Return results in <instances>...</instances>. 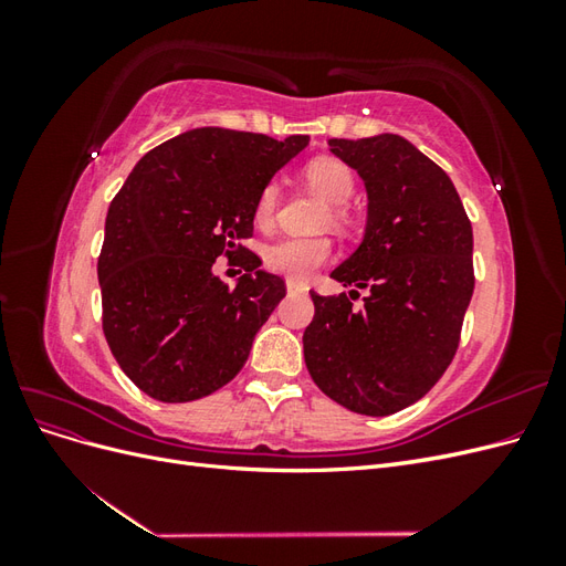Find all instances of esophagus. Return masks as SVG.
Here are the masks:
<instances>
[{
    "mask_svg": "<svg viewBox=\"0 0 566 566\" xmlns=\"http://www.w3.org/2000/svg\"><path fill=\"white\" fill-rule=\"evenodd\" d=\"M285 285H287V293L290 295H293V293H306V290H310V287H306L304 283H297V281H285Z\"/></svg>",
    "mask_w": 566,
    "mask_h": 566,
    "instance_id": "esophagus-1",
    "label": "esophagus"
}]
</instances>
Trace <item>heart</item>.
I'll use <instances>...</instances> for the list:
<instances>
[{
  "instance_id": "heart-1",
  "label": "heart",
  "mask_w": 566,
  "mask_h": 566,
  "mask_svg": "<svg viewBox=\"0 0 566 566\" xmlns=\"http://www.w3.org/2000/svg\"><path fill=\"white\" fill-rule=\"evenodd\" d=\"M304 181L306 186L316 191L323 200L333 202L331 212L325 214V221L333 227H349L352 224V210L349 198L356 191V175L354 169L337 158H316L304 167ZM281 202V188L276 181H266L260 193H256L252 219L260 229H269L276 219ZM333 256V241L328 235H287L281 241L266 245L264 250V266L273 273L290 281H306L314 276V271L323 266Z\"/></svg>"
}]
</instances>
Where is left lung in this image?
Instances as JSON below:
<instances>
[{"label":"left lung","instance_id":"left-lung-1","mask_svg":"<svg viewBox=\"0 0 566 566\" xmlns=\"http://www.w3.org/2000/svg\"><path fill=\"white\" fill-rule=\"evenodd\" d=\"M331 150L368 191L364 243L331 276L370 295L354 310L356 290H312L304 361L333 401L389 416L422 399L453 361L474 290L472 224L449 175L403 136L331 139Z\"/></svg>","mask_w":566,"mask_h":566}]
</instances>
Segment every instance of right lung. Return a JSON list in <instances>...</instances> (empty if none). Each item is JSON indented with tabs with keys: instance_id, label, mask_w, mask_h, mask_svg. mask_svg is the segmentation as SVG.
I'll return each instance as SVG.
<instances>
[{
	"instance_id": "obj_1",
	"label": "right lung",
	"mask_w": 566,
	"mask_h": 566,
	"mask_svg": "<svg viewBox=\"0 0 566 566\" xmlns=\"http://www.w3.org/2000/svg\"><path fill=\"white\" fill-rule=\"evenodd\" d=\"M306 144L191 129L148 150L113 198L96 266L101 318L115 361L148 397L196 401L245 366L285 283L241 241L260 188ZM238 251L249 252L247 273L229 289L211 264Z\"/></svg>"
}]
</instances>
